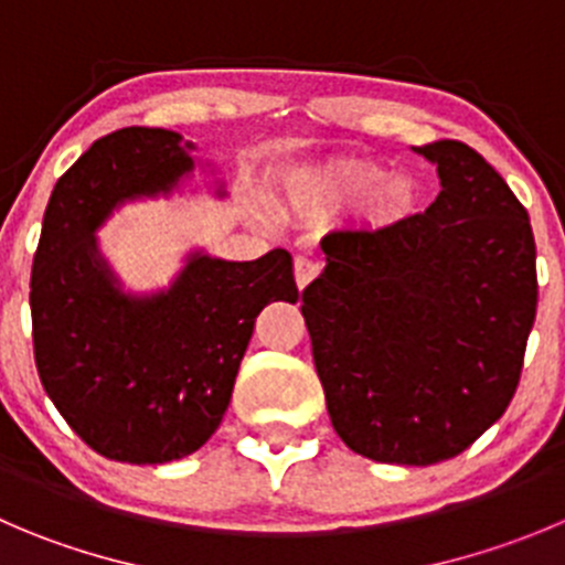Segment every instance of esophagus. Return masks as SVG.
<instances>
[{"instance_id":"obj_1","label":"esophagus","mask_w":565,"mask_h":565,"mask_svg":"<svg viewBox=\"0 0 565 565\" xmlns=\"http://www.w3.org/2000/svg\"><path fill=\"white\" fill-rule=\"evenodd\" d=\"M319 271L321 266L316 260H310V257H297V260H294V277H297L299 291H305V288L319 277Z\"/></svg>"}]
</instances>
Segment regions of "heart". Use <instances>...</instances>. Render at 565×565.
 Masks as SVG:
<instances>
[{
	"instance_id": "heart-1",
	"label": "heart",
	"mask_w": 565,
	"mask_h": 565,
	"mask_svg": "<svg viewBox=\"0 0 565 565\" xmlns=\"http://www.w3.org/2000/svg\"><path fill=\"white\" fill-rule=\"evenodd\" d=\"M380 171L374 166H360V169L349 171L347 182L349 185H366L377 177ZM413 182L407 177H383V180L374 185L372 196H369V205H366V216L372 222H391V218H399L402 213L411 207L413 202Z\"/></svg>"
}]
</instances>
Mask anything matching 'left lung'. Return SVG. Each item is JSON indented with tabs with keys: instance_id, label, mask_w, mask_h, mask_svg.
<instances>
[{
	"instance_id": "obj_1",
	"label": "left lung",
	"mask_w": 565,
	"mask_h": 565,
	"mask_svg": "<svg viewBox=\"0 0 565 565\" xmlns=\"http://www.w3.org/2000/svg\"><path fill=\"white\" fill-rule=\"evenodd\" d=\"M440 193L416 216L321 238L302 316L332 427L377 463L469 449L519 388L539 305L530 216L480 152L413 147Z\"/></svg>"
}]
</instances>
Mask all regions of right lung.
I'll list each match as a JSON object with an SVG mask.
<instances>
[{"label": "right lung", "instance_id": "obj_1", "mask_svg": "<svg viewBox=\"0 0 565 565\" xmlns=\"http://www.w3.org/2000/svg\"><path fill=\"white\" fill-rule=\"evenodd\" d=\"M180 132L125 127L57 180L32 257V349L68 427L118 463H169L222 424L255 319L297 302L286 249L235 263L193 252L171 288H118L96 230L127 199L169 193L193 171Z\"/></svg>", "mask_w": 565, "mask_h": 565}]
</instances>
